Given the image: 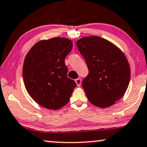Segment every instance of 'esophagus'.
<instances>
[{
	"label": "esophagus",
	"instance_id": "esophagus-1",
	"mask_svg": "<svg viewBox=\"0 0 147 147\" xmlns=\"http://www.w3.org/2000/svg\"><path fill=\"white\" fill-rule=\"evenodd\" d=\"M75 82H76V84H77V86H80V84H81V82H82L81 81V78H76V79H75Z\"/></svg>",
	"mask_w": 147,
	"mask_h": 147
}]
</instances>
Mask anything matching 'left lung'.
<instances>
[{
    "label": "left lung",
    "instance_id": "left-lung-1",
    "mask_svg": "<svg viewBox=\"0 0 147 147\" xmlns=\"http://www.w3.org/2000/svg\"><path fill=\"white\" fill-rule=\"evenodd\" d=\"M76 46L88 69L82 83L88 101L100 108L112 106L129 84L131 69L125 55L112 42L97 36L83 37Z\"/></svg>",
    "mask_w": 147,
    "mask_h": 147
}]
</instances>
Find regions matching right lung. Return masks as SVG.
Listing matches in <instances>:
<instances>
[{"label": "right lung", "mask_w": 147, "mask_h": 147, "mask_svg": "<svg viewBox=\"0 0 147 147\" xmlns=\"http://www.w3.org/2000/svg\"><path fill=\"white\" fill-rule=\"evenodd\" d=\"M73 48L71 40L55 37L36 43L26 55L22 76L33 100L45 108L57 110L67 104L74 88L67 77L65 60Z\"/></svg>", "instance_id": "right-lung-1"}]
</instances>
